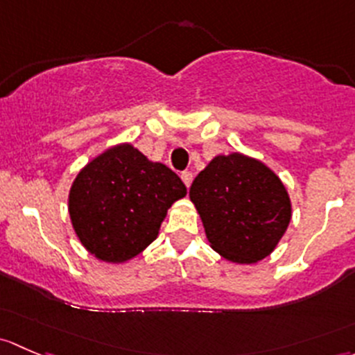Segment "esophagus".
<instances>
[{
  "instance_id": "esophagus-1",
  "label": "esophagus",
  "mask_w": 355,
  "mask_h": 355,
  "mask_svg": "<svg viewBox=\"0 0 355 355\" xmlns=\"http://www.w3.org/2000/svg\"><path fill=\"white\" fill-rule=\"evenodd\" d=\"M181 179H182V182L186 184V188H189L193 182V174L188 173V171H184V173H181Z\"/></svg>"
}]
</instances>
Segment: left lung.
<instances>
[{"label":"left lung","mask_w":355,"mask_h":355,"mask_svg":"<svg viewBox=\"0 0 355 355\" xmlns=\"http://www.w3.org/2000/svg\"><path fill=\"white\" fill-rule=\"evenodd\" d=\"M189 200L211 250L239 265L273 253L292 218L280 178L261 160L239 152L215 155L193 181Z\"/></svg>","instance_id":"left-lung-1"}]
</instances>
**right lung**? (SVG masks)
<instances>
[{"mask_svg":"<svg viewBox=\"0 0 355 355\" xmlns=\"http://www.w3.org/2000/svg\"><path fill=\"white\" fill-rule=\"evenodd\" d=\"M184 182L131 144L105 148L80 169L68 211L82 246L101 261L126 263L159 236L167 210L186 196Z\"/></svg>","mask_w":355,"mask_h":355,"instance_id":"obj_1","label":"right lung"}]
</instances>
